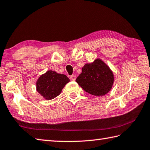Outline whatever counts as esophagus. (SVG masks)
Here are the masks:
<instances>
[{
    "instance_id": "obj_1",
    "label": "esophagus",
    "mask_w": 150,
    "mask_h": 150,
    "mask_svg": "<svg viewBox=\"0 0 150 150\" xmlns=\"http://www.w3.org/2000/svg\"><path fill=\"white\" fill-rule=\"evenodd\" d=\"M70 79L71 81H75L76 79V75H71Z\"/></svg>"
}]
</instances>
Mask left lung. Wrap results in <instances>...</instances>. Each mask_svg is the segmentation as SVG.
Instances as JSON below:
<instances>
[{
	"mask_svg": "<svg viewBox=\"0 0 150 150\" xmlns=\"http://www.w3.org/2000/svg\"><path fill=\"white\" fill-rule=\"evenodd\" d=\"M113 74L101 59H97L82 68L76 82L84 91L94 96H103L110 91L113 83Z\"/></svg>",
	"mask_w": 150,
	"mask_h": 150,
	"instance_id": "obj_1",
	"label": "left lung"
}]
</instances>
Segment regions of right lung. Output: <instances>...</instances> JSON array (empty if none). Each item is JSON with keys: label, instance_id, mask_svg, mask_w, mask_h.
Returning a JSON list of instances; mask_svg holds the SVG:
<instances>
[{"label": "right lung", "instance_id": "add662e5", "mask_svg": "<svg viewBox=\"0 0 150 150\" xmlns=\"http://www.w3.org/2000/svg\"><path fill=\"white\" fill-rule=\"evenodd\" d=\"M69 82L66 75L54 71H48L40 76L37 82V91L47 100H51L61 93L64 86Z\"/></svg>", "mask_w": 150, "mask_h": 150}]
</instances>
